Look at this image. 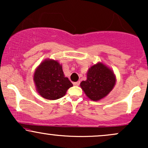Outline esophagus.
I'll list each match as a JSON object with an SVG mask.
<instances>
[{"instance_id":"esophagus-1","label":"esophagus","mask_w":148,"mask_h":148,"mask_svg":"<svg viewBox=\"0 0 148 148\" xmlns=\"http://www.w3.org/2000/svg\"><path fill=\"white\" fill-rule=\"evenodd\" d=\"M79 84H80V81H77V82H74V86H79Z\"/></svg>"}]
</instances>
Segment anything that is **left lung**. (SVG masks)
Wrapping results in <instances>:
<instances>
[{"label": "left lung", "mask_w": 148, "mask_h": 148, "mask_svg": "<svg viewBox=\"0 0 148 148\" xmlns=\"http://www.w3.org/2000/svg\"><path fill=\"white\" fill-rule=\"evenodd\" d=\"M116 76L109 67L99 62L88 69L87 79L80 84L86 96L92 101H99L114 88Z\"/></svg>", "instance_id": "obj_1"}]
</instances>
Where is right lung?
Returning <instances> with one entry per match:
<instances>
[{
  "mask_svg": "<svg viewBox=\"0 0 148 148\" xmlns=\"http://www.w3.org/2000/svg\"><path fill=\"white\" fill-rule=\"evenodd\" d=\"M35 88L45 99L56 100L65 95L73 84L64 76L62 64L53 59H45L37 66L33 75Z\"/></svg>",
  "mask_w": 148,
  "mask_h": 148,
  "instance_id": "add662e5",
  "label": "right lung"
}]
</instances>
